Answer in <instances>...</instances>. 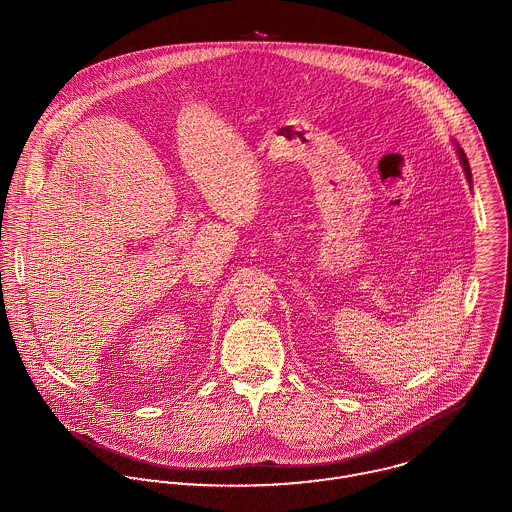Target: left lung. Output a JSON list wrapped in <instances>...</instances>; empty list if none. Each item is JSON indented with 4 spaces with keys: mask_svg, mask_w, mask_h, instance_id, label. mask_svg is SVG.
Listing matches in <instances>:
<instances>
[{
    "mask_svg": "<svg viewBox=\"0 0 512 512\" xmlns=\"http://www.w3.org/2000/svg\"><path fill=\"white\" fill-rule=\"evenodd\" d=\"M457 155H459V161H461V165H463L465 177H467V181H469V185H471V167H469V161H467V157H465V151L459 146H457Z\"/></svg>",
    "mask_w": 512,
    "mask_h": 512,
    "instance_id": "left-lung-1",
    "label": "left lung"
}]
</instances>
